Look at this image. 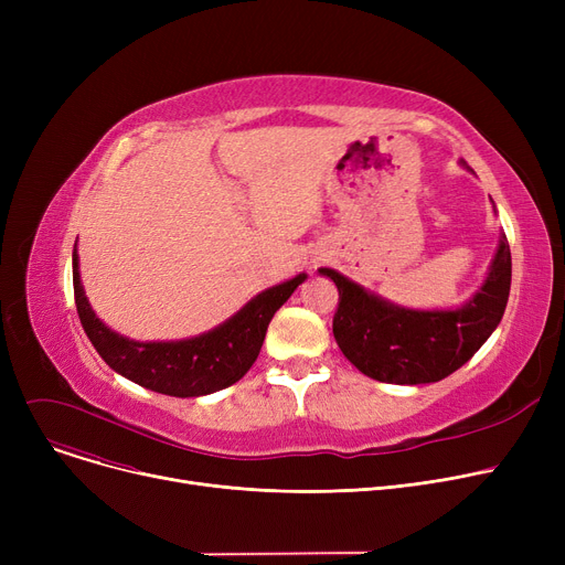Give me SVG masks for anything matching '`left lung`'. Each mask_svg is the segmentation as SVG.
Segmentation results:
<instances>
[{"instance_id": "8db88e82", "label": "left lung", "mask_w": 565, "mask_h": 565, "mask_svg": "<svg viewBox=\"0 0 565 565\" xmlns=\"http://www.w3.org/2000/svg\"><path fill=\"white\" fill-rule=\"evenodd\" d=\"M339 288L334 339L364 375L390 384L437 382L469 362L499 324L511 292V247L501 235L481 290L456 311H409L320 267Z\"/></svg>"}]
</instances>
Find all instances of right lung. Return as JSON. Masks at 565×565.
Here are the masks:
<instances>
[{
  "label": "right lung",
  "mask_w": 565,
  "mask_h": 565,
  "mask_svg": "<svg viewBox=\"0 0 565 565\" xmlns=\"http://www.w3.org/2000/svg\"><path fill=\"white\" fill-rule=\"evenodd\" d=\"M307 275L263 290L213 332L175 343H137L114 334L96 318L79 281L77 252L73 249V288L82 328L109 369L141 387L192 398L220 392L241 380L256 362L267 324Z\"/></svg>",
  "instance_id": "right-lung-1"
}]
</instances>
